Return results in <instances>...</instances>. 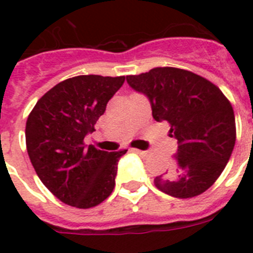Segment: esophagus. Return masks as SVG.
<instances>
[{"instance_id": "34e87169", "label": "esophagus", "mask_w": 253, "mask_h": 253, "mask_svg": "<svg viewBox=\"0 0 253 253\" xmlns=\"http://www.w3.org/2000/svg\"><path fill=\"white\" fill-rule=\"evenodd\" d=\"M135 154H138L139 156H142V158H147L148 155H150V152L148 151H142V150H134Z\"/></svg>"}]
</instances>
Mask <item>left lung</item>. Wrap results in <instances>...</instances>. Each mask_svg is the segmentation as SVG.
<instances>
[{
    "mask_svg": "<svg viewBox=\"0 0 253 253\" xmlns=\"http://www.w3.org/2000/svg\"><path fill=\"white\" fill-rule=\"evenodd\" d=\"M126 80L147 95L154 119L168 122L178 143L176 168L156 177V188L176 198L206 192L223 172L235 146L230 101L212 83L185 69L159 67Z\"/></svg>",
    "mask_w": 253,
    "mask_h": 253,
    "instance_id": "1",
    "label": "left lung"
}]
</instances>
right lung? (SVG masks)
Returning a JSON list of instances; mask_svg holds the SVG:
<instances>
[{
  "instance_id": "1",
  "label": "right lung",
  "mask_w": 253,
  "mask_h": 253,
  "mask_svg": "<svg viewBox=\"0 0 253 253\" xmlns=\"http://www.w3.org/2000/svg\"><path fill=\"white\" fill-rule=\"evenodd\" d=\"M123 83L125 76L67 79L49 89L27 118L26 147L38 177L73 208H94L115 186L118 160L127 150L106 152L86 147L84 139Z\"/></svg>"
}]
</instances>
